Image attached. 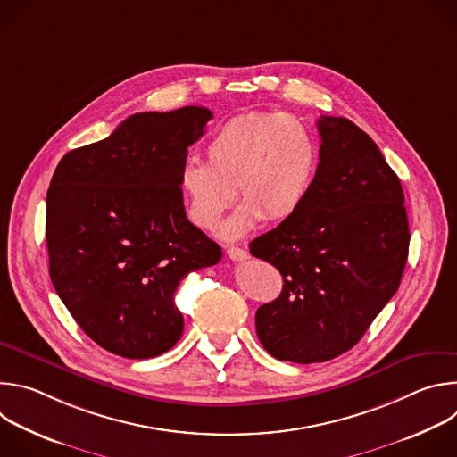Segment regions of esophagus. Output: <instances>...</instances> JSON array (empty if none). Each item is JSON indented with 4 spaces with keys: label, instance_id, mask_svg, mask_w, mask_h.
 I'll return each instance as SVG.
<instances>
[{
    "label": "esophagus",
    "instance_id": "34e87169",
    "mask_svg": "<svg viewBox=\"0 0 457 457\" xmlns=\"http://www.w3.org/2000/svg\"><path fill=\"white\" fill-rule=\"evenodd\" d=\"M226 254H228L231 260H235V262H242V260H247V258H249V253H247L245 249H242V247H237V245H229V247L226 249Z\"/></svg>",
    "mask_w": 457,
    "mask_h": 457
}]
</instances>
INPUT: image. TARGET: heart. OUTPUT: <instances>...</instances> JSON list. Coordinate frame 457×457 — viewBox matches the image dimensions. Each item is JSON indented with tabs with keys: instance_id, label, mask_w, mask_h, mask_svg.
<instances>
[{
	"instance_id": "b5f03b06",
	"label": "heart",
	"mask_w": 457,
	"mask_h": 457,
	"mask_svg": "<svg viewBox=\"0 0 457 457\" xmlns=\"http://www.w3.org/2000/svg\"><path fill=\"white\" fill-rule=\"evenodd\" d=\"M318 168L311 129L282 112L228 119L206 145V162L189 161L179 175L187 219L201 229L219 226L237 197L244 201L222 226L242 237L260 220H286L305 201Z\"/></svg>"
}]
</instances>
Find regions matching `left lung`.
<instances>
[{"instance_id":"1","label":"left lung","mask_w":457,"mask_h":457,"mask_svg":"<svg viewBox=\"0 0 457 457\" xmlns=\"http://www.w3.org/2000/svg\"><path fill=\"white\" fill-rule=\"evenodd\" d=\"M320 162L303 204L249 244L282 278L258 307L264 349L282 361L333 360L400 287L409 254L403 187L374 141L345 117L318 119Z\"/></svg>"}]
</instances>
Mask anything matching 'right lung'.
Instances as JSON below:
<instances>
[{"label": "right lung", "mask_w": 457, "mask_h": 457, "mask_svg": "<svg viewBox=\"0 0 457 457\" xmlns=\"http://www.w3.org/2000/svg\"><path fill=\"white\" fill-rule=\"evenodd\" d=\"M208 108L129 115L115 132L64 155L46 193L48 273L79 328L129 360L170 351L184 318L180 280L215 266L220 245L184 212L179 175L204 136Z\"/></svg>", "instance_id": "right-lung-1"}]
</instances>
